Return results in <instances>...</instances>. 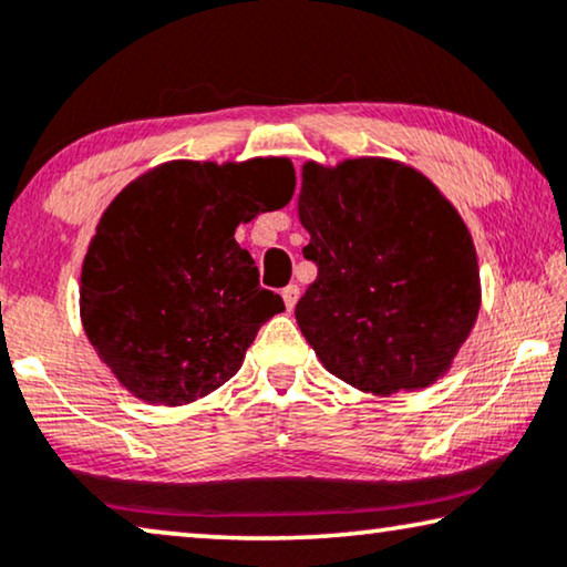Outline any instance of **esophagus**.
<instances>
[{"label": "esophagus", "instance_id": "34e87169", "mask_svg": "<svg viewBox=\"0 0 567 567\" xmlns=\"http://www.w3.org/2000/svg\"><path fill=\"white\" fill-rule=\"evenodd\" d=\"M299 286L297 284H291V286H286V289L281 291V297H284V303H286V309H293L297 307V301H299Z\"/></svg>", "mask_w": 567, "mask_h": 567}]
</instances>
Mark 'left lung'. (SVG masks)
<instances>
[{
  "instance_id": "8db88e82",
  "label": "left lung",
  "mask_w": 567,
  "mask_h": 567,
  "mask_svg": "<svg viewBox=\"0 0 567 567\" xmlns=\"http://www.w3.org/2000/svg\"><path fill=\"white\" fill-rule=\"evenodd\" d=\"M299 219L317 278L297 322L327 371L375 396L445 375L478 317L481 276L440 188L391 158L309 161Z\"/></svg>"
}]
</instances>
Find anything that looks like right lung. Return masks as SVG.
I'll list each match as a JSON object with an SVG mask.
<instances>
[{
	"instance_id": "1",
	"label": "right lung",
	"mask_w": 567,
	"mask_h": 567,
	"mask_svg": "<svg viewBox=\"0 0 567 567\" xmlns=\"http://www.w3.org/2000/svg\"><path fill=\"white\" fill-rule=\"evenodd\" d=\"M293 194L286 158L168 161L114 196L81 266L89 342L147 404L182 406L240 371L284 299L258 281L237 225Z\"/></svg>"
}]
</instances>
